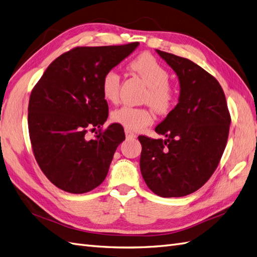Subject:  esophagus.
<instances>
[{
  "instance_id": "esophagus-1",
  "label": "esophagus",
  "mask_w": 257,
  "mask_h": 257,
  "mask_svg": "<svg viewBox=\"0 0 257 257\" xmlns=\"http://www.w3.org/2000/svg\"><path fill=\"white\" fill-rule=\"evenodd\" d=\"M125 136H126L127 140H133V138L137 137V135L135 133H133V132L127 130V128H125Z\"/></svg>"
}]
</instances>
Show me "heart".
<instances>
[{
	"mask_svg": "<svg viewBox=\"0 0 257 257\" xmlns=\"http://www.w3.org/2000/svg\"><path fill=\"white\" fill-rule=\"evenodd\" d=\"M131 69L148 86L145 101L159 113H165L172 108L175 94L169 84L170 75L166 69L148 54L132 61ZM120 91V75L114 70L108 71L101 81V92L109 102H116ZM112 120L130 131H141L152 122L154 116L149 109L123 106L113 110Z\"/></svg>",
	"mask_w": 257,
	"mask_h": 257,
	"instance_id": "1",
	"label": "heart"
}]
</instances>
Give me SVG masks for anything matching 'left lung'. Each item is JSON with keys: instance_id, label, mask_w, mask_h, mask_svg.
<instances>
[{"instance_id": "left-lung-1", "label": "left lung", "mask_w": 257, "mask_h": 257, "mask_svg": "<svg viewBox=\"0 0 257 257\" xmlns=\"http://www.w3.org/2000/svg\"><path fill=\"white\" fill-rule=\"evenodd\" d=\"M176 73L179 98L156 126L165 140L140 136L145 183L163 198L197 191L212 176L225 150L230 126L226 97L218 81L191 60L156 50Z\"/></svg>"}]
</instances>
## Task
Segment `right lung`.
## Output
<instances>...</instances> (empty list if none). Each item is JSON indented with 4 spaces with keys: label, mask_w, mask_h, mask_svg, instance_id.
Masks as SVG:
<instances>
[{
    "label": "right lung",
    "mask_w": 257,
    "mask_h": 257,
    "mask_svg": "<svg viewBox=\"0 0 257 257\" xmlns=\"http://www.w3.org/2000/svg\"><path fill=\"white\" fill-rule=\"evenodd\" d=\"M138 45L75 47L55 59L32 89L28 107L32 150L59 189L85 193L106 178L117 146L125 140L124 130L112 123L91 140L86 134L108 119L103 75Z\"/></svg>",
    "instance_id": "right-lung-1"
}]
</instances>
